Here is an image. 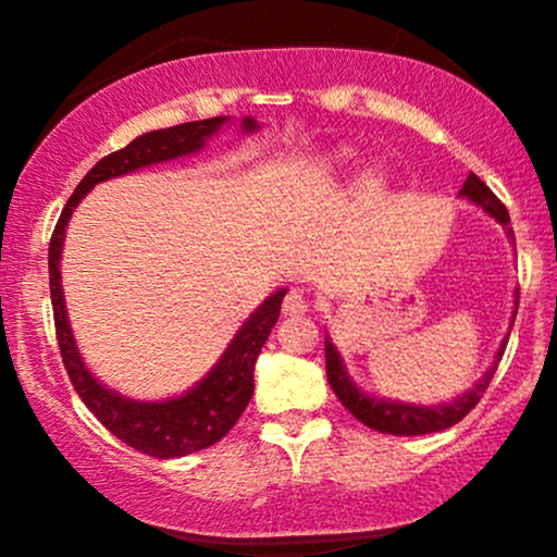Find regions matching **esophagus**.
<instances>
[{
    "instance_id": "1",
    "label": "esophagus",
    "mask_w": 557,
    "mask_h": 557,
    "mask_svg": "<svg viewBox=\"0 0 557 557\" xmlns=\"http://www.w3.org/2000/svg\"><path fill=\"white\" fill-rule=\"evenodd\" d=\"M306 311H309V298H306L300 290L287 293L283 300V314L298 317V314H306Z\"/></svg>"
}]
</instances>
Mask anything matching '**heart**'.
<instances>
[{"label":"heart","instance_id":"obj_1","mask_svg":"<svg viewBox=\"0 0 557 557\" xmlns=\"http://www.w3.org/2000/svg\"><path fill=\"white\" fill-rule=\"evenodd\" d=\"M343 159H345V151H335V154H330L327 159H324V162H327L330 168H332V164H341ZM382 183H385V181H382V172L369 170L367 175H363V188L372 190V194H374V190H380V188H382Z\"/></svg>","mask_w":557,"mask_h":557}]
</instances>
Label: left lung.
Masks as SVG:
<instances>
[{"mask_svg":"<svg viewBox=\"0 0 557 557\" xmlns=\"http://www.w3.org/2000/svg\"><path fill=\"white\" fill-rule=\"evenodd\" d=\"M461 196L471 198V201L479 203V207L495 216L500 225H508L510 222L508 209L503 207L500 198L492 194L487 185L479 181L474 172L466 177ZM508 235H513V230H508ZM516 309H519V300H516ZM505 343H508V337L503 341V348L497 350V356H495L497 361L503 359ZM324 359H327L330 387L335 389V395L341 398L343 406L348 408V411L354 413L361 424H367L369 430L385 432V434H406V437H411V434L440 432V430H447V426L458 424V421H461L466 413L476 406L479 398H482L484 389H487V385H490L492 374H495V369H497V363H495V367H492L490 372L469 389V393L461 395V398H456L453 403H443V406H413V403L380 400V398H372V395L361 393V389L354 385V380L345 374L341 354H337V348L332 345L330 337H327V343H324Z\"/></svg>","mask_w":557,"mask_h":557,"instance_id":"obj_1","label":"left lung"}]
</instances>
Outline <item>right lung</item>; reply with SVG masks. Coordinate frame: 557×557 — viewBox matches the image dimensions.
Masks as SVG:
<instances>
[{"label": "right lung", "instance_id": "right-lung-1", "mask_svg": "<svg viewBox=\"0 0 557 557\" xmlns=\"http://www.w3.org/2000/svg\"><path fill=\"white\" fill-rule=\"evenodd\" d=\"M227 117L196 120V123H183L162 127L138 136L125 146V149L112 151L110 157L99 159L91 172L78 183L75 194L62 209L60 220L49 243V293H52L54 327L57 343H60L62 363H65L70 382L75 393L86 403L88 411L94 413L101 424L110 430L114 437L123 440L133 450L146 453L154 458H181L188 453L203 450V447L220 443L225 434L233 430L235 421L246 411L248 400L253 395V363H257L261 345L267 343L274 324H277L280 306H283L285 290L272 293L264 304L246 319V324L227 345L222 359L214 369L203 376L194 389L181 395V398L162 403H140L107 389L96 376L88 372L83 363L78 348H75L73 330H70L65 296L60 285V257L62 240H65L67 220L73 209L78 207L81 198L94 188L96 183L110 181V177L127 175V172L149 168V164L170 162V159L194 154L203 146V140L214 136ZM257 120H243V131H257Z\"/></svg>", "mask_w": 557, "mask_h": 557}]
</instances>
